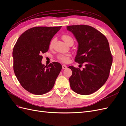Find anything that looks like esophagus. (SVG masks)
Masks as SVG:
<instances>
[{"mask_svg": "<svg viewBox=\"0 0 126 126\" xmlns=\"http://www.w3.org/2000/svg\"><path fill=\"white\" fill-rule=\"evenodd\" d=\"M67 68V66L65 65V64H63V65H62V69H66Z\"/></svg>", "mask_w": 126, "mask_h": 126, "instance_id": "obj_1", "label": "esophagus"}]
</instances>
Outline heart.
I'll return each instance as SVG.
<instances>
[{"label":"heart","mask_w":126,"mask_h":126,"mask_svg":"<svg viewBox=\"0 0 126 126\" xmlns=\"http://www.w3.org/2000/svg\"><path fill=\"white\" fill-rule=\"evenodd\" d=\"M62 39L67 44H69L71 41H73V39L71 37H70L69 35L64 34L62 36ZM54 43V39H53L50 41L49 44V47L51 48L53 46ZM71 55L70 54H60L57 56V59L60 61L64 63H67L69 62L70 57Z\"/></svg>","instance_id":"b5f03b06"}]
</instances>
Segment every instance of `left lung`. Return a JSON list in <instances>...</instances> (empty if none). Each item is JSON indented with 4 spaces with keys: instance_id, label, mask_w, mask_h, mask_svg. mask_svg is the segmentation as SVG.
I'll return each instance as SVG.
<instances>
[{
    "instance_id": "obj_1",
    "label": "left lung",
    "mask_w": 126,
    "mask_h": 126,
    "mask_svg": "<svg viewBox=\"0 0 126 126\" xmlns=\"http://www.w3.org/2000/svg\"><path fill=\"white\" fill-rule=\"evenodd\" d=\"M66 28L78 43L75 62L85 66L82 70L69 66L72 71L69 78L70 87L77 94H93L104 84L110 75L113 59L108 40L89 25H70Z\"/></svg>"
}]
</instances>
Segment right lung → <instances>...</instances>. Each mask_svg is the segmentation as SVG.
Masks as SVG:
<instances>
[{
    "mask_svg": "<svg viewBox=\"0 0 126 126\" xmlns=\"http://www.w3.org/2000/svg\"><path fill=\"white\" fill-rule=\"evenodd\" d=\"M61 27L30 28L20 35L14 47L15 75L23 88L32 94L43 95L49 92L62 68L56 62L48 66L41 63V54L48 50L51 39Z\"/></svg>",
    "mask_w": 126,
    "mask_h": 126,
    "instance_id": "1",
    "label": "right lung"
}]
</instances>
